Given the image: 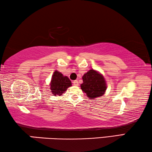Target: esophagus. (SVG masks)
I'll return each mask as SVG.
<instances>
[{
	"mask_svg": "<svg viewBox=\"0 0 152 152\" xmlns=\"http://www.w3.org/2000/svg\"><path fill=\"white\" fill-rule=\"evenodd\" d=\"M73 85L74 86H78V80L73 81Z\"/></svg>",
	"mask_w": 152,
	"mask_h": 152,
	"instance_id": "34e87169",
	"label": "esophagus"
}]
</instances>
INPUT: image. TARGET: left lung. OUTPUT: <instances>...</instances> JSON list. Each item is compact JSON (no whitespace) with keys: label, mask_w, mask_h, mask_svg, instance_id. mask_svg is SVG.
<instances>
[{"label":"left lung","mask_w":152,"mask_h":152,"mask_svg":"<svg viewBox=\"0 0 152 152\" xmlns=\"http://www.w3.org/2000/svg\"><path fill=\"white\" fill-rule=\"evenodd\" d=\"M83 83L81 84L82 91L86 94L89 99H93L104 95L107 89L106 82L102 74L90 69L83 76Z\"/></svg>","instance_id":"obj_1"}]
</instances>
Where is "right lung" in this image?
Here are the masks:
<instances>
[{"instance_id": "1", "label": "right lung", "mask_w": 152, "mask_h": 152, "mask_svg": "<svg viewBox=\"0 0 152 152\" xmlns=\"http://www.w3.org/2000/svg\"><path fill=\"white\" fill-rule=\"evenodd\" d=\"M50 86L53 95L60 96L72 86V83L68 77L64 76L61 72L55 70L52 76Z\"/></svg>"}]
</instances>
